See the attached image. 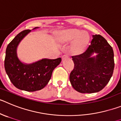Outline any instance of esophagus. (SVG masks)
I'll return each instance as SVG.
<instances>
[{"mask_svg": "<svg viewBox=\"0 0 121 121\" xmlns=\"http://www.w3.org/2000/svg\"><path fill=\"white\" fill-rule=\"evenodd\" d=\"M69 57V56L68 55H63V56H62V59H63V60H64L66 59V58H68Z\"/></svg>", "mask_w": 121, "mask_h": 121, "instance_id": "obj_1", "label": "esophagus"}]
</instances>
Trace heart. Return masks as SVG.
Wrapping results in <instances>:
<instances>
[{
  "instance_id": "1",
  "label": "heart",
  "mask_w": 121,
  "mask_h": 121,
  "mask_svg": "<svg viewBox=\"0 0 121 121\" xmlns=\"http://www.w3.org/2000/svg\"><path fill=\"white\" fill-rule=\"evenodd\" d=\"M58 39L61 43L73 41L72 49L75 53H81L84 50L89 42V35L86 32L78 29H68L60 32Z\"/></svg>"
}]
</instances>
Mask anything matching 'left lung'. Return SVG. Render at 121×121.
I'll use <instances>...</instances> for the list:
<instances>
[{
    "mask_svg": "<svg viewBox=\"0 0 121 121\" xmlns=\"http://www.w3.org/2000/svg\"><path fill=\"white\" fill-rule=\"evenodd\" d=\"M92 37L91 44L83 54L72 56L75 66L69 77L70 83L75 90L82 93H96L104 88L115 67L112 46L100 35H93Z\"/></svg>",
    "mask_w": 121,
    "mask_h": 121,
    "instance_id": "8db88e82",
    "label": "left lung"
}]
</instances>
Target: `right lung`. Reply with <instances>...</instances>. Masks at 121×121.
I'll list each match as a JSON object with an SVG mask.
<instances>
[{
    "instance_id": "1",
    "label": "right lung",
    "mask_w": 121,
    "mask_h": 121,
    "mask_svg": "<svg viewBox=\"0 0 121 121\" xmlns=\"http://www.w3.org/2000/svg\"><path fill=\"white\" fill-rule=\"evenodd\" d=\"M37 28L39 27L32 30ZM31 31L29 29L22 31L7 46L5 69L10 81L16 87L28 92H34L43 89L48 84L53 70L60 65L61 58H43L30 64L22 61L17 56V47Z\"/></svg>"
}]
</instances>
